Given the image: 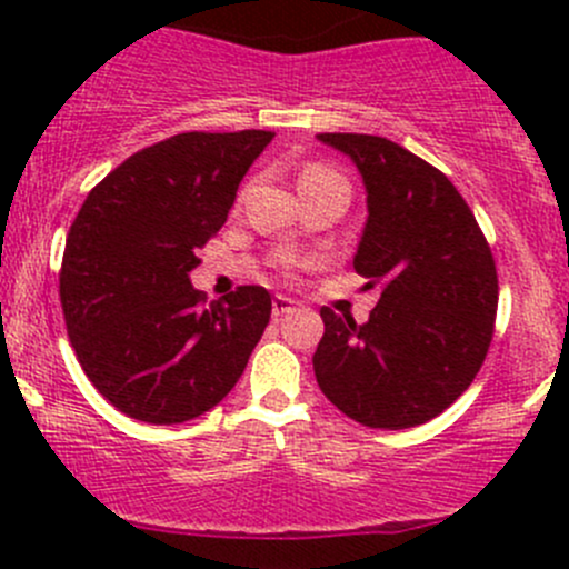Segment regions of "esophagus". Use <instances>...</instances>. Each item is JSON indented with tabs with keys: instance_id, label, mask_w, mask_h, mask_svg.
Returning a JSON list of instances; mask_svg holds the SVG:
<instances>
[{
	"instance_id": "1",
	"label": "esophagus",
	"mask_w": 569,
	"mask_h": 569,
	"mask_svg": "<svg viewBox=\"0 0 569 569\" xmlns=\"http://www.w3.org/2000/svg\"><path fill=\"white\" fill-rule=\"evenodd\" d=\"M297 308V302L291 300V297H283V295H278L272 300V317L274 319H280V317H289L291 311H295Z\"/></svg>"
}]
</instances>
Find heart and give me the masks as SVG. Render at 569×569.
<instances>
[{"label": "heart", "instance_id": "1", "mask_svg": "<svg viewBox=\"0 0 569 569\" xmlns=\"http://www.w3.org/2000/svg\"><path fill=\"white\" fill-rule=\"evenodd\" d=\"M332 181L347 183L341 176L336 173V170L327 168V164H308V168L300 173V189L317 187V183H332Z\"/></svg>", "mask_w": 569, "mask_h": 569}]
</instances>
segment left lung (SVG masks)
Masks as SVG:
<instances>
[{
    "instance_id": "obj_1",
    "label": "left lung",
    "mask_w": 569,
    "mask_h": 569,
    "mask_svg": "<svg viewBox=\"0 0 569 569\" xmlns=\"http://www.w3.org/2000/svg\"><path fill=\"white\" fill-rule=\"evenodd\" d=\"M358 164L369 220L355 272L380 286L366 325L321 308L313 371L352 421L407 429L455 405L496 332L498 272L473 211L438 168L375 134H319Z\"/></svg>"
}]
</instances>
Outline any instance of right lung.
<instances>
[{
    "label": "right lung",
    "instance_id": "add662e5",
    "mask_svg": "<svg viewBox=\"0 0 569 569\" xmlns=\"http://www.w3.org/2000/svg\"><path fill=\"white\" fill-rule=\"evenodd\" d=\"M274 131H183L131 153L84 198L60 302L77 360L112 407L183 423L220 405L272 313L261 286L206 306L189 272Z\"/></svg>",
    "mask_w": 569,
    "mask_h": 569
}]
</instances>
